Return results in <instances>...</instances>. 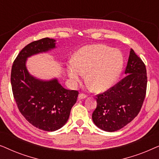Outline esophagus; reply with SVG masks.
Masks as SVG:
<instances>
[{"label": "esophagus", "mask_w": 159, "mask_h": 159, "mask_svg": "<svg viewBox=\"0 0 159 159\" xmlns=\"http://www.w3.org/2000/svg\"><path fill=\"white\" fill-rule=\"evenodd\" d=\"M79 99H84V98H87V95L84 94V93H80L79 95Z\"/></svg>", "instance_id": "34e87169"}]
</instances>
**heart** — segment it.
<instances>
[{
  "instance_id": "b5f03b06",
  "label": "heart",
  "mask_w": 159,
  "mask_h": 159,
  "mask_svg": "<svg viewBox=\"0 0 159 159\" xmlns=\"http://www.w3.org/2000/svg\"><path fill=\"white\" fill-rule=\"evenodd\" d=\"M123 57L117 49L103 45H87L80 48L67 65V74L74 82L87 73L86 81L96 92L109 89L120 73Z\"/></svg>"
}]
</instances>
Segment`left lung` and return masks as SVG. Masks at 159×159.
Wrapping results in <instances>:
<instances>
[{
  "instance_id": "obj_1",
  "label": "left lung",
  "mask_w": 159,
  "mask_h": 159,
  "mask_svg": "<svg viewBox=\"0 0 159 159\" xmlns=\"http://www.w3.org/2000/svg\"><path fill=\"white\" fill-rule=\"evenodd\" d=\"M122 80L97 95L93 113L95 125L106 132H115L132 121L140 112L147 89V72L142 59L131 49Z\"/></svg>"
}]
</instances>
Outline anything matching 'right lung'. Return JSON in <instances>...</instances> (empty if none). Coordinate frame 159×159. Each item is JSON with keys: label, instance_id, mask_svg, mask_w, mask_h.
Wrapping results in <instances>:
<instances>
[{"label": "right lung", "instance_id": "obj_1", "mask_svg": "<svg viewBox=\"0 0 159 159\" xmlns=\"http://www.w3.org/2000/svg\"><path fill=\"white\" fill-rule=\"evenodd\" d=\"M55 41L45 38L26 45L13 63L11 73L13 95L19 111L34 127L49 132L66 123L79 92L64 88L56 79H36L30 75L25 64L30 56L54 48Z\"/></svg>", "mask_w": 159, "mask_h": 159}]
</instances>
